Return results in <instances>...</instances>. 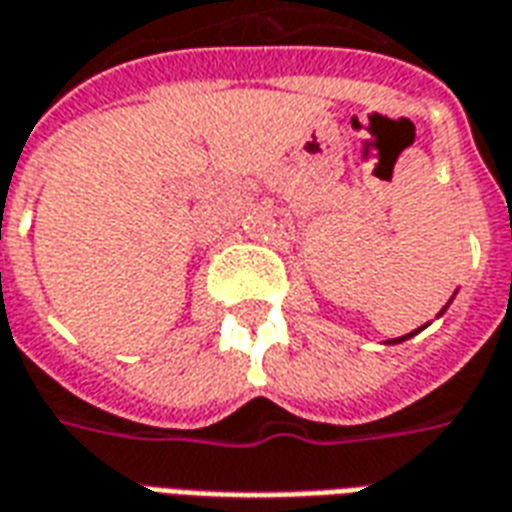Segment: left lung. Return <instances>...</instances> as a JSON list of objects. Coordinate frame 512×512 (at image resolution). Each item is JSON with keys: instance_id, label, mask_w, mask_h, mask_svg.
Returning a JSON list of instances; mask_svg holds the SVG:
<instances>
[{"instance_id": "8db88e82", "label": "left lung", "mask_w": 512, "mask_h": 512, "mask_svg": "<svg viewBox=\"0 0 512 512\" xmlns=\"http://www.w3.org/2000/svg\"><path fill=\"white\" fill-rule=\"evenodd\" d=\"M447 305H450V302H447ZM447 305H445V308H442V311H439V316H442V313L447 311ZM423 327H425V324H423ZM417 333H420V330H414V333H409V335H401V338H390V341H387V343H401V341H406V338H412V335H417Z\"/></svg>"}]
</instances>
